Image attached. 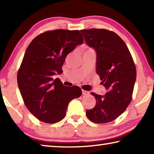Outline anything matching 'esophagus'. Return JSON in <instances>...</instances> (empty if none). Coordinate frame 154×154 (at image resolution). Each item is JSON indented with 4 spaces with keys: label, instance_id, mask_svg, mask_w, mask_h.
<instances>
[{
    "label": "esophagus",
    "instance_id": "34e87169",
    "mask_svg": "<svg viewBox=\"0 0 154 154\" xmlns=\"http://www.w3.org/2000/svg\"><path fill=\"white\" fill-rule=\"evenodd\" d=\"M90 94L89 92H88L86 90H82V94L83 95H88Z\"/></svg>",
    "mask_w": 154,
    "mask_h": 154
}]
</instances>
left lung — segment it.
I'll return each mask as SVG.
<instances>
[{
    "mask_svg": "<svg viewBox=\"0 0 154 154\" xmlns=\"http://www.w3.org/2000/svg\"><path fill=\"white\" fill-rule=\"evenodd\" d=\"M81 32L96 51V73L106 90L105 95L91 92L96 105L86 111L87 117L94 123H108L123 113L131 102L136 67L126 43L116 33L96 28Z\"/></svg>",
    "mask_w": 154,
    "mask_h": 154,
    "instance_id": "1",
    "label": "left lung"
}]
</instances>
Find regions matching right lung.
I'll list each match as a JSON object with an SVG mask.
<instances>
[{
	"label": "right lung",
	"instance_id": "obj_1",
	"mask_svg": "<svg viewBox=\"0 0 154 154\" xmlns=\"http://www.w3.org/2000/svg\"><path fill=\"white\" fill-rule=\"evenodd\" d=\"M83 43L79 30H55L35 37L25 51L17 85L28 110L38 120L54 124L66 116L69 103L82 95L78 86L67 87L54 75L60 74L66 56Z\"/></svg>",
	"mask_w": 154,
	"mask_h": 154
}]
</instances>
